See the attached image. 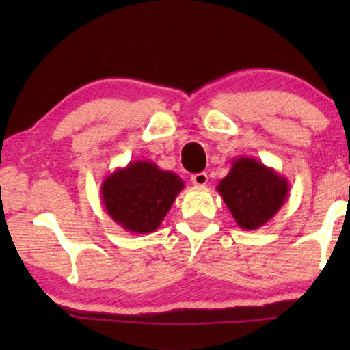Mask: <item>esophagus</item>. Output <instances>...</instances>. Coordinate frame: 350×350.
Segmentation results:
<instances>
[{
  "instance_id": "obj_1",
  "label": "esophagus",
  "mask_w": 350,
  "mask_h": 350,
  "mask_svg": "<svg viewBox=\"0 0 350 350\" xmlns=\"http://www.w3.org/2000/svg\"><path fill=\"white\" fill-rule=\"evenodd\" d=\"M191 182L194 183V185H198V187H204V185H206V182H208V176H206V173L193 174L191 176Z\"/></svg>"
}]
</instances>
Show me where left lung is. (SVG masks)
<instances>
[{
    "label": "left lung",
    "instance_id": "1",
    "mask_svg": "<svg viewBox=\"0 0 350 350\" xmlns=\"http://www.w3.org/2000/svg\"><path fill=\"white\" fill-rule=\"evenodd\" d=\"M234 222L244 230H258L273 217L288 198L287 177L253 157L241 156L216 187Z\"/></svg>",
    "mask_w": 350,
    "mask_h": 350
}]
</instances>
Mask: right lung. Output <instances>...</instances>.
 <instances>
[{
    "mask_svg": "<svg viewBox=\"0 0 350 350\" xmlns=\"http://www.w3.org/2000/svg\"><path fill=\"white\" fill-rule=\"evenodd\" d=\"M185 183L173 171L148 161L129 162L102 182L106 213L129 233L156 232Z\"/></svg>",
    "mask_w": 350,
    "mask_h": 350,
    "instance_id": "add662e5",
    "label": "right lung"
}]
</instances>
